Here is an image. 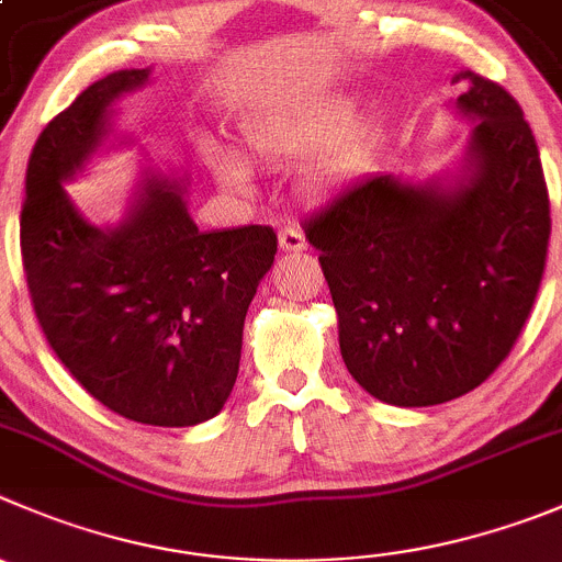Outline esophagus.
<instances>
[{"instance_id":"esophagus-1","label":"esophagus","mask_w":562,"mask_h":562,"mask_svg":"<svg viewBox=\"0 0 562 562\" xmlns=\"http://www.w3.org/2000/svg\"><path fill=\"white\" fill-rule=\"evenodd\" d=\"M278 245H281V250H286V254H297V250H306V237H303L301 228L286 223V226L278 228Z\"/></svg>"}]
</instances>
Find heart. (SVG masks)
<instances>
[{
  "label": "heart",
  "instance_id": "obj_1",
  "mask_svg": "<svg viewBox=\"0 0 562 562\" xmlns=\"http://www.w3.org/2000/svg\"><path fill=\"white\" fill-rule=\"evenodd\" d=\"M356 124V104L352 101H330L319 110L295 117H272L261 121L245 132V146L250 154L267 159L308 157L323 148L339 143ZM212 168L217 179L232 190H248V170L243 162L221 151H212Z\"/></svg>",
  "mask_w": 562,
  "mask_h": 562
}]
</instances>
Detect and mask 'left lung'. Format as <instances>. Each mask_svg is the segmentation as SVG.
<instances>
[{"label":"left lung","instance_id":"1","mask_svg":"<svg viewBox=\"0 0 562 562\" xmlns=\"http://www.w3.org/2000/svg\"><path fill=\"white\" fill-rule=\"evenodd\" d=\"M474 117L456 181H356L303 223L339 314V347L375 400L422 408L477 389L507 358L547 265L536 137L502 85L463 71Z\"/></svg>","mask_w":562,"mask_h":562}]
</instances>
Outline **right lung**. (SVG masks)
<instances>
[{"label": "right lung", "mask_w": 562, "mask_h": 562, "mask_svg": "<svg viewBox=\"0 0 562 562\" xmlns=\"http://www.w3.org/2000/svg\"><path fill=\"white\" fill-rule=\"evenodd\" d=\"M148 74L99 79L41 132L26 165L21 261L46 341L85 392L140 425L190 427L232 394L245 314L278 237L270 226L198 232L181 187L157 179L112 228L74 210L63 181L104 140L106 106Z\"/></svg>", "instance_id": "obj_1"}]
</instances>
